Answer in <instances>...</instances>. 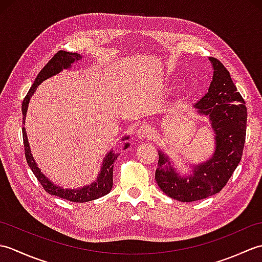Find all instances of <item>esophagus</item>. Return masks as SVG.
Wrapping results in <instances>:
<instances>
[{"label":"esophagus","instance_id":"1","mask_svg":"<svg viewBox=\"0 0 262 262\" xmlns=\"http://www.w3.org/2000/svg\"><path fill=\"white\" fill-rule=\"evenodd\" d=\"M137 136L140 138H147L149 136H152L151 127H149L148 125H145V124L141 125L137 129Z\"/></svg>","mask_w":262,"mask_h":262}]
</instances>
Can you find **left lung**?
I'll return each instance as SVG.
<instances>
[{"instance_id":"left-lung-1","label":"left lung","mask_w":262,"mask_h":262,"mask_svg":"<svg viewBox=\"0 0 262 262\" xmlns=\"http://www.w3.org/2000/svg\"><path fill=\"white\" fill-rule=\"evenodd\" d=\"M214 74L208 92L194 104L197 113L209 117L215 133V152L209 160L193 165V173L180 177L165 154L159 152L155 180L169 197L189 203L220 192L242 158L247 132L246 102L229 71L219 59L209 57Z\"/></svg>"}]
</instances>
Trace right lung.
<instances>
[{"label": "right lung", "mask_w": 262, "mask_h": 262, "mask_svg": "<svg viewBox=\"0 0 262 262\" xmlns=\"http://www.w3.org/2000/svg\"><path fill=\"white\" fill-rule=\"evenodd\" d=\"M82 57L79 54L76 53H69L65 51H59L56 54L54 55L52 59L43 66V69L39 72V74L37 75L35 82L31 85L29 92L27 93L26 98L24 99V102H22V115H24V119H22V122L25 125V119H26V114H27V109H28V104H29V100L33 92L36 91L37 86L40 84L42 81L47 80L48 77H51L55 74L59 73L63 69H69L71 64H73L74 62H77L80 60ZM22 136H24V144H25V155H26V160L28 165L30 166L31 171L33 172V174L36 176L38 181L40 182V185L45 190L54 194V196L60 197L66 200H70V202H74V203H85V202H91V200L98 199L100 197L104 196L110 192L111 188H113V171H114V162L118 158L119 154L114 153V151H110L103 160V163L101 166V171L97 178V180L92 182L90 186H85L80 189H64L62 187H58L56 185L48 180V178L43 176L41 173V171L39 170L37 166L35 160H33L31 152H30V147H29V143H28V138H27V133L25 127H22ZM122 140H128V136L124 137ZM129 146V144H125V147L127 148Z\"/></svg>", "instance_id": "1"}]
</instances>
